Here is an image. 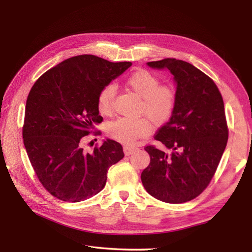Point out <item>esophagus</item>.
Instances as JSON below:
<instances>
[{
    "label": "esophagus",
    "mask_w": 252,
    "mask_h": 252,
    "mask_svg": "<svg viewBox=\"0 0 252 252\" xmlns=\"http://www.w3.org/2000/svg\"><path fill=\"white\" fill-rule=\"evenodd\" d=\"M123 150H124L125 156H130L131 154H133L135 148L131 147V146H128V145H125V146L123 147Z\"/></svg>",
    "instance_id": "esophagus-1"
}]
</instances>
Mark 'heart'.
<instances>
[{"label":"heart","instance_id":"heart-1","mask_svg":"<svg viewBox=\"0 0 252 252\" xmlns=\"http://www.w3.org/2000/svg\"><path fill=\"white\" fill-rule=\"evenodd\" d=\"M126 85L142 97L140 113L146 114L157 125L169 120L177 102L175 90L169 85H159L158 79L147 70L139 69L126 80ZM116 87L105 86L97 95V109L102 114H109L112 110ZM151 126L146 118L119 119L109 126V134L113 139L126 145H133L136 140L150 133Z\"/></svg>","mask_w":252,"mask_h":252}]
</instances>
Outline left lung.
<instances>
[{"instance_id": "obj_1", "label": "left lung", "mask_w": 252, "mask_h": 252, "mask_svg": "<svg viewBox=\"0 0 252 252\" xmlns=\"http://www.w3.org/2000/svg\"><path fill=\"white\" fill-rule=\"evenodd\" d=\"M147 65L171 72L177 102L169 121L155 135L171 154L152 145L145 147L150 163L141 180L156 199L185 203L208 186L226 148L228 128L223 97L208 75L184 61L164 59Z\"/></svg>"}]
</instances>
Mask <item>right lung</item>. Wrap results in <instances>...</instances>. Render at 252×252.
I'll return each instance as SVG.
<instances>
[{
    "label": "right lung",
    "mask_w": 252,
    "mask_h": 252,
    "mask_svg": "<svg viewBox=\"0 0 252 252\" xmlns=\"http://www.w3.org/2000/svg\"><path fill=\"white\" fill-rule=\"evenodd\" d=\"M131 65L93 55L72 57L41 75L30 90L24 146L37 179L59 200L77 203L95 195L105 187L109 167L124 158L116 141L106 139L93 152L83 141L103 121L100 91Z\"/></svg>",
    "instance_id": "add662e5"
}]
</instances>
